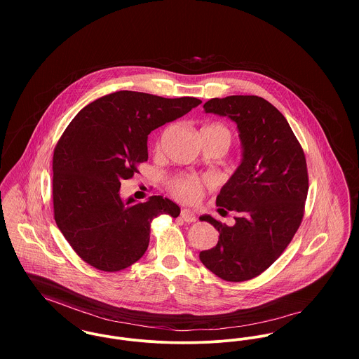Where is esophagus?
I'll return each instance as SVG.
<instances>
[{
    "label": "esophagus",
    "mask_w": 359,
    "mask_h": 359,
    "mask_svg": "<svg viewBox=\"0 0 359 359\" xmlns=\"http://www.w3.org/2000/svg\"><path fill=\"white\" fill-rule=\"evenodd\" d=\"M181 218H182L185 222H188V224H192V222L196 221V215H195L191 210H188V208L181 210Z\"/></svg>",
    "instance_id": "34e87169"
}]
</instances>
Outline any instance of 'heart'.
Here are the masks:
<instances>
[{
	"instance_id": "heart-1",
	"label": "heart",
	"mask_w": 359,
	"mask_h": 359,
	"mask_svg": "<svg viewBox=\"0 0 359 359\" xmlns=\"http://www.w3.org/2000/svg\"><path fill=\"white\" fill-rule=\"evenodd\" d=\"M202 135L219 138L226 145V148L232 142L231 130L218 123H211V124H207L205 127H202ZM210 185H211V181L207 177L175 175L170 180L168 189L178 199H181L187 203H196L201 201V198L205 194V188H208Z\"/></svg>"
}]
</instances>
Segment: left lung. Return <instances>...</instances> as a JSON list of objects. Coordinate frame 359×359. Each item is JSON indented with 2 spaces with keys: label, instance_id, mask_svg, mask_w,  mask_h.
<instances>
[{
  "label": "left lung",
  "instance_id": "8db88e82",
  "mask_svg": "<svg viewBox=\"0 0 359 359\" xmlns=\"http://www.w3.org/2000/svg\"><path fill=\"white\" fill-rule=\"evenodd\" d=\"M203 107L238 124L243 158L215 201L219 214L233 211L236 222L228 226L210 215L201 217L219 238L199 257L218 278L243 282L268 269L302 225L308 194L306 154L285 116L261 97L212 98Z\"/></svg>",
  "mask_w": 359,
  "mask_h": 359
}]
</instances>
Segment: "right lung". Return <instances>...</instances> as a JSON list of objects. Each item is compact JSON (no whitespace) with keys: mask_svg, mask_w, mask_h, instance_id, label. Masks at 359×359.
I'll list each match as a JSON object with an SVG mask.
<instances>
[{"mask_svg":"<svg viewBox=\"0 0 359 359\" xmlns=\"http://www.w3.org/2000/svg\"><path fill=\"white\" fill-rule=\"evenodd\" d=\"M201 103L117 91L87 104L66 127L52 158L53 218L83 261L104 272L128 268L145 255L154 218L180 215L167 198L124 203L118 191L148 160V135Z\"/></svg>","mask_w":359,"mask_h":359,"instance_id":"1","label":"right lung"}]
</instances>
